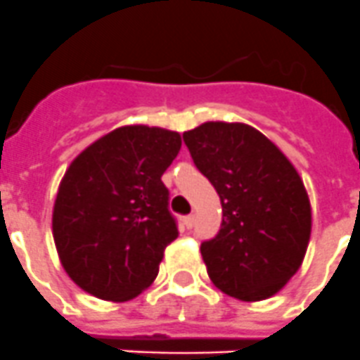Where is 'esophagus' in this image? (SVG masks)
<instances>
[{"mask_svg": "<svg viewBox=\"0 0 360 360\" xmlns=\"http://www.w3.org/2000/svg\"><path fill=\"white\" fill-rule=\"evenodd\" d=\"M184 225H186V229H193V227H195V216L187 214L186 218H184Z\"/></svg>", "mask_w": 360, "mask_h": 360, "instance_id": "1", "label": "esophagus"}]
</instances>
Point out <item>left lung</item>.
Segmentation results:
<instances>
[{"label": "left lung", "mask_w": 360, "mask_h": 360, "mask_svg": "<svg viewBox=\"0 0 360 360\" xmlns=\"http://www.w3.org/2000/svg\"><path fill=\"white\" fill-rule=\"evenodd\" d=\"M184 142L224 209L218 234L200 247L209 278L241 301L274 295L297 272L310 240V202L297 171L247 124L205 122Z\"/></svg>", "instance_id": "8db88e82"}]
</instances>
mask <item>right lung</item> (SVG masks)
<instances>
[{"mask_svg":"<svg viewBox=\"0 0 360 360\" xmlns=\"http://www.w3.org/2000/svg\"><path fill=\"white\" fill-rule=\"evenodd\" d=\"M180 146L176 131L124 126L72 162L52 229L63 266L82 290L128 301L157 278L165 247L178 236L162 174Z\"/></svg>","mask_w":360,"mask_h":360,"instance_id":"1","label":"right lung"}]
</instances>
